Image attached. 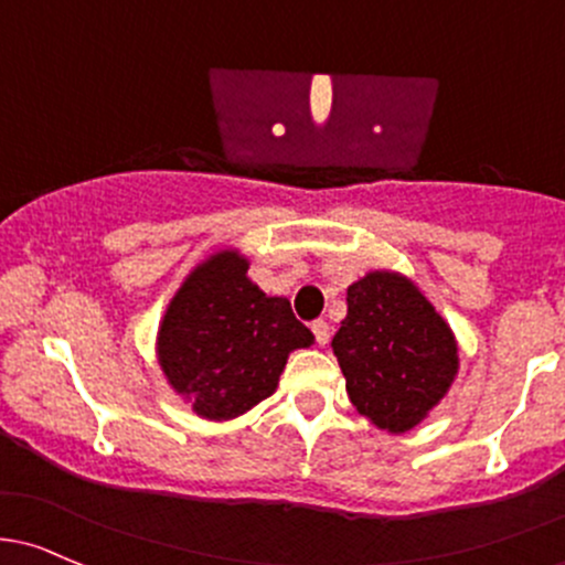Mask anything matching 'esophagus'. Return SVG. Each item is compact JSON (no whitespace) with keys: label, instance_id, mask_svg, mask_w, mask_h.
Here are the masks:
<instances>
[{"label":"esophagus","instance_id":"esophagus-1","mask_svg":"<svg viewBox=\"0 0 565 565\" xmlns=\"http://www.w3.org/2000/svg\"><path fill=\"white\" fill-rule=\"evenodd\" d=\"M311 330H313V335H317L319 347H328V343H330V324L324 322V319H317Z\"/></svg>","mask_w":565,"mask_h":565}]
</instances>
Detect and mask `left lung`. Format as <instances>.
Returning <instances> with one entry per match:
<instances>
[{"label":"left lung","instance_id":"obj_1","mask_svg":"<svg viewBox=\"0 0 565 565\" xmlns=\"http://www.w3.org/2000/svg\"><path fill=\"white\" fill-rule=\"evenodd\" d=\"M347 319L332 352L349 401L379 430L417 427L452 387L455 332L412 278L371 270L347 289Z\"/></svg>","mask_w":565,"mask_h":565}]
</instances>
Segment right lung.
<instances>
[{
	"instance_id": "right-lung-1",
	"label": "right lung",
	"mask_w": 565,
	"mask_h": 565,
	"mask_svg": "<svg viewBox=\"0 0 565 565\" xmlns=\"http://www.w3.org/2000/svg\"><path fill=\"white\" fill-rule=\"evenodd\" d=\"M313 332L287 298H267L237 248L211 254L178 287L157 332L164 379L211 423L235 419L270 397L287 358Z\"/></svg>"
}]
</instances>
